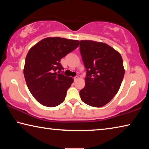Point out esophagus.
<instances>
[{"mask_svg": "<svg viewBox=\"0 0 149 149\" xmlns=\"http://www.w3.org/2000/svg\"><path fill=\"white\" fill-rule=\"evenodd\" d=\"M77 79H78V77H77V76L74 77V81H76Z\"/></svg>", "mask_w": 149, "mask_h": 149, "instance_id": "1", "label": "esophagus"}]
</instances>
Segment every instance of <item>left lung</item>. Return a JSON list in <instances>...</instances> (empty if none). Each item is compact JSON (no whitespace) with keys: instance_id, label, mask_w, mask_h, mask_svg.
I'll list each match as a JSON object with an SVG mask.
<instances>
[{"instance_id":"8db88e82","label":"left lung","mask_w":149,"mask_h":149,"mask_svg":"<svg viewBox=\"0 0 149 149\" xmlns=\"http://www.w3.org/2000/svg\"><path fill=\"white\" fill-rule=\"evenodd\" d=\"M80 53L86 69L85 86L80 90L81 99L93 107H101L116 95L125 70L119 52L107 44L80 41Z\"/></svg>"}]
</instances>
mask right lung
Listing matches in <instances>:
<instances>
[{"mask_svg":"<svg viewBox=\"0 0 149 149\" xmlns=\"http://www.w3.org/2000/svg\"><path fill=\"white\" fill-rule=\"evenodd\" d=\"M79 45L77 40L47 37L29 50L24 74L30 93L40 104L54 107L64 102L74 79L63 74L60 59Z\"/></svg>","mask_w":149,"mask_h":149,"instance_id":"obj_1","label":"right lung"}]
</instances>
